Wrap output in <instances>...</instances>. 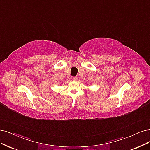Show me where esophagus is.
<instances>
[{
    "label": "esophagus",
    "instance_id": "esophagus-1",
    "mask_svg": "<svg viewBox=\"0 0 150 150\" xmlns=\"http://www.w3.org/2000/svg\"><path fill=\"white\" fill-rule=\"evenodd\" d=\"M72 79H73L74 81H77V80H78V77H77V76H74L73 78H72Z\"/></svg>",
    "mask_w": 150,
    "mask_h": 150
}]
</instances>
